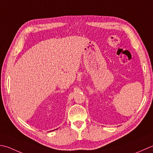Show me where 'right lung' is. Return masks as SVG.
<instances>
[{"mask_svg":"<svg viewBox=\"0 0 153 153\" xmlns=\"http://www.w3.org/2000/svg\"><path fill=\"white\" fill-rule=\"evenodd\" d=\"M53 131H54V130H53Z\"/></svg>","mask_w":153,"mask_h":153,"instance_id":"right-lung-1","label":"right lung"}]
</instances>
